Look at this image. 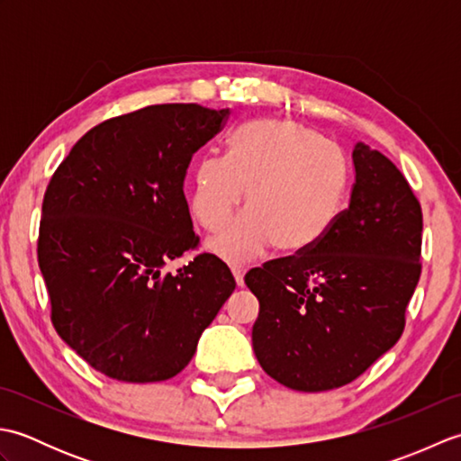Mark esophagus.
I'll return each instance as SVG.
<instances>
[{"label":"esophagus","mask_w":461,"mask_h":461,"mask_svg":"<svg viewBox=\"0 0 461 461\" xmlns=\"http://www.w3.org/2000/svg\"><path fill=\"white\" fill-rule=\"evenodd\" d=\"M231 273H233V279H236V283H238V287H243V276H246V267L233 266Z\"/></svg>","instance_id":"esophagus-1"}]
</instances>
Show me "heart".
Returning a JSON list of instances; mask_svg holds the SVG:
<instances>
[{
  "mask_svg": "<svg viewBox=\"0 0 461 461\" xmlns=\"http://www.w3.org/2000/svg\"><path fill=\"white\" fill-rule=\"evenodd\" d=\"M248 192V213L210 241L220 258L241 263L271 243L281 253L315 246L335 225L348 192L339 146L311 126L253 121L230 136L225 158L208 156L194 172L190 208L203 230H221Z\"/></svg>",
  "mask_w": 461,
  "mask_h": 461,
  "instance_id": "heart-1",
  "label": "heart"
}]
</instances>
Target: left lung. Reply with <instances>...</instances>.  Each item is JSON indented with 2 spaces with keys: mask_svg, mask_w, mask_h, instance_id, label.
Returning <instances> with one entry per match:
<instances>
[{
  "mask_svg": "<svg viewBox=\"0 0 461 461\" xmlns=\"http://www.w3.org/2000/svg\"><path fill=\"white\" fill-rule=\"evenodd\" d=\"M352 168L348 208L327 236L246 276L259 365L301 393L345 386L393 348L422 273V208L404 174L362 142Z\"/></svg>",
  "mask_w": 461,
  "mask_h": 461,
  "instance_id": "left-lung-1",
  "label": "left lung"
}]
</instances>
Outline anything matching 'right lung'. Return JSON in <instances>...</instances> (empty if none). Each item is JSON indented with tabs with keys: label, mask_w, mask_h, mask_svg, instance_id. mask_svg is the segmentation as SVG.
Here are the masks:
<instances>
[{
	"label": "right lung",
	"mask_w": 461,
	"mask_h": 461,
	"mask_svg": "<svg viewBox=\"0 0 461 461\" xmlns=\"http://www.w3.org/2000/svg\"><path fill=\"white\" fill-rule=\"evenodd\" d=\"M230 111L150 104L96 124L57 166L43 195L37 261L51 322L101 375L168 380L192 360L202 330L236 281L200 248L184 176Z\"/></svg>",
	"instance_id": "right-lung-1"
}]
</instances>
